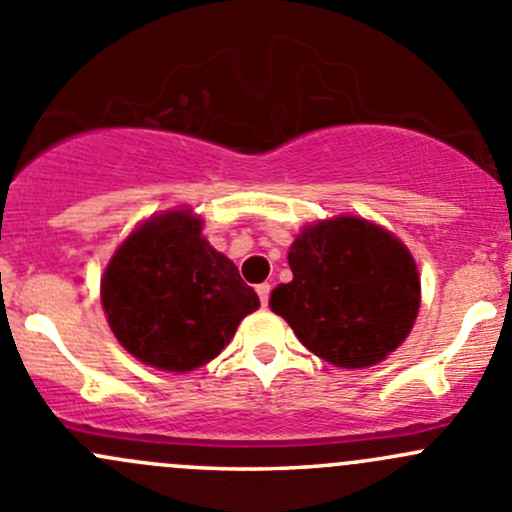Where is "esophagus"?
Wrapping results in <instances>:
<instances>
[{
    "mask_svg": "<svg viewBox=\"0 0 512 512\" xmlns=\"http://www.w3.org/2000/svg\"><path fill=\"white\" fill-rule=\"evenodd\" d=\"M270 289H272L270 282H262V285H257V294H260L262 307H267V302H270Z\"/></svg>",
    "mask_w": 512,
    "mask_h": 512,
    "instance_id": "34e87169",
    "label": "esophagus"
}]
</instances>
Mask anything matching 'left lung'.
Masks as SVG:
<instances>
[{"mask_svg": "<svg viewBox=\"0 0 512 512\" xmlns=\"http://www.w3.org/2000/svg\"><path fill=\"white\" fill-rule=\"evenodd\" d=\"M287 260L294 277L272 289V312L329 364H376L414 327L421 302L416 262L379 225L361 218L309 225L289 247Z\"/></svg>", "mask_w": 512, "mask_h": 512, "instance_id": "obj_1", "label": "left lung"}]
</instances>
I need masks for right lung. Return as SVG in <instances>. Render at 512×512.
<instances>
[{
	"label": "right lung",
	"instance_id": "obj_1",
	"mask_svg": "<svg viewBox=\"0 0 512 512\" xmlns=\"http://www.w3.org/2000/svg\"><path fill=\"white\" fill-rule=\"evenodd\" d=\"M190 210L143 223L118 247L101 302L118 342L165 371H190L225 349L242 317L260 307L237 267L200 235Z\"/></svg>",
	"mask_w": 512,
	"mask_h": 512
}]
</instances>
